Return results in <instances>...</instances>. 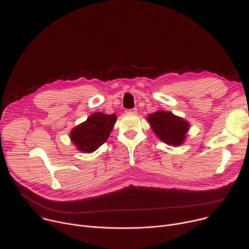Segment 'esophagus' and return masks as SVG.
<instances>
[{"label":"esophagus","instance_id":"esophagus-1","mask_svg":"<svg viewBox=\"0 0 249 249\" xmlns=\"http://www.w3.org/2000/svg\"><path fill=\"white\" fill-rule=\"evenodd\" d=\"M126 114H137L138 109L137 108H130V109H125Z\"/></svg>","mask_w":249,"mask_h":249}]
</instances>
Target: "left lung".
<instances>
[{"mask_svg": "<svg viewBox=\"0 0 249 249\" xmlns=\"http://www.w3.org/2000/svg\"><path fill=\"white\" fill-rule=\"evenodd\" d=\"M147 120L155 135L162 142L174 147L184 142L189 130L187 121L165 110H158L149 114Z\"/></svg>", "mask_w": 249, "mask_h": 249, "instance_id": "8db88e82", "label": "left lung"}]
</instances>
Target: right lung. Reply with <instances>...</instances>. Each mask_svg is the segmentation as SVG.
I'll list each match as a JSON object with an SVG mask.
<instances>
[{
  "instance_id": "1",
  "label": "right lung",
  "mask_w": 249,
  "mask_h": 249,
  "mask_svg": "<svg viewBox=\"0 0 249 249\" xmlns=\"http://www.w3.org/2000/svg\"><path fill=\"white\" fill-rule=\"evenodd\" d=\"M116 122V115L94 112L71 130L70 139L80 152L92 153L105 143Z\"/></svg>"
}]
</instances>
